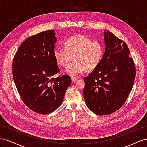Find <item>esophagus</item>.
<instances>
[{
	"mask_svg": "<svg viewBox=\"0 0 147 147\" xmlns=\"http://www.w3.org/2000/svg\"><path fill=\"white\" fill-rule=\"evenodd\" d=\"M71 79H72V81L73 82H76V81H77L78 80V78H77V77H71Z\"/></svg>",
	"mask_w": 147,
	"mask_h": 147,
	"instance_id": "1",
	"label": "esophagus"
}]
</instances>
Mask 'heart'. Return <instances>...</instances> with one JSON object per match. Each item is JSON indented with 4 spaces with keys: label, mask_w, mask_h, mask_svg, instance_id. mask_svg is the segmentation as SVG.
Masks as SVG:
<instances>
[{
    "label": "heart",
    "mask_w": 147,
    "mask_h": 147,
    "mask_svg": "<svg viewBox=\"0 0 147 147\" xmlns=\"http://www.w3.org/2000/svg\"><path fill=\"white\" fill-rule=\"evenodd\" d=\"M64 47H57L53 55L57 64L65 67L72 59V62L65 69V72L71 75H77L87 69L92 70L99 65L104 55L102 43L83 35L77 34L66 38Z\"/></svg>",
    "instance_id": "1"
}]
</instances>
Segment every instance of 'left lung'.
I'll return each mask as SVG.
<instances>
[{
    "instance_id": "left-lung-1",
    "label": "left lung",
    "mask_w": 147,
    "mask_h": 147,
    "mask_svg": "<svg viewBox=\"0 0 147 147\" xmlns=\"http://www.w3.org/2000/svg\"><path fill=\"white\" fill-rule=\"evenodd\" d=\"M105 52L99 65L84 77L83 90L88 107L97 115L116 112L124 104L132 90L136 67L124 41L105 31Z\"/></svg>"
}]
</instances>
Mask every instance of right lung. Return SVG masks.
Segmentation results:
<instances>
[{"mask_svg":"<svg viewBox=\"0 0 147 147\" xmlns=\"http://www.w3.org/2000/svg\"><path fill=\"white\" fill-rule=\"evenodd\" d=\"M53 30L32 35L19 47L13 61V77L22 100L34 112L47 115L61 105L72 82L60 72L53 55L57 41Z\"/></svg>","mask_w":147,"mask_h":147,"instance_id":"add662e5","label":"right lung"}]
</instances>
